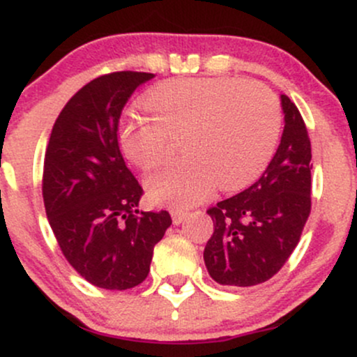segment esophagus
<instances>
[{"mask_svg": "<svg viewBox=\"0 0 357 357\" xmlns=\"http://www.w3.org/2000/svg\"><path fill=\"white\" fill-rule=\"evenodd\" d=\"M186 216H188V211L181 210V208H171V218H173L174 225H181Z\"/></svg>", "mask_w": 357, "mask_h": 357, "instance_id": "obj_1", "label": "esophagus"}]
</instances>
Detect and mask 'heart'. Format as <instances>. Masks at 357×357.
Segmentation results:
<instances>
[{"label":"heart","mask_w":357,"mask_h":357,"mask_svg":"<svg viewBox=\"0 0 357 357\" xmlns=\"http://www.w3.org/2000/svg\"><path fill=\"white\" fill-rule=\"evenodd\" d=\"M154 119L127 114L119 141L129 161L153 169L173 153L183 134L181 159L146 179L154 203L186 208L215 190L235 191L264 173L282 126L272 90L241 79H174L147 96Z\"/></svg>","instance_id":"obj_1"}]
</instances>
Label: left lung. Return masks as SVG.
Segmentation results:
<instances>
[{
  "label": "left lung",
  "mask_w": 357,
  "mask_h": 357,
  "mask_svg": "<svg viewBox=\"0 0 357 357\" xmlns=\"http://www.w3.org/2000/svg\"><path fill=\"white\" fill-rule=\"evenodd\" d=\"M284 132L267 169L252 186L208 210L213 235L204 265L215 282L252 287L267 282L296 250L310 213V139L301 112L280 96Z\"/></svg>",
  "instance_id": "8db88e82"
}]
</instances>
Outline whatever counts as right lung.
I'll return each mask as SVG.
<instances>
[{
  "label": "right lung",
  "mask_w": 357,
  "mask_h": 357,
  "mask_svg": "<svg viewBox=\"0 0 357 357\" xmlns=\"http://www.w3.org/2000/svg\"><path fill=\"white\" fill-rule=\"evenodd\" d=\"M146 72H114L84 85L53 126L43 162V203L61 253L99 289L144 282L167 211H139L142 188L126 166L117 130Z\"/></svg>",
  "instance_id": "add662e5"
}]
</instances>
